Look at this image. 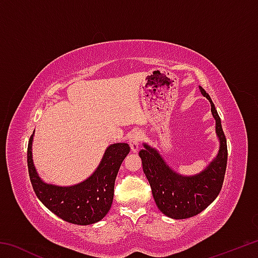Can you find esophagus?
I'll use <instances>...</instances> for the list:
<instances>
[{
    "mask_svg": "<svg viewBox=\"0 0 258 258\" xmlns=\"http://www.w3.org/2000/svg\"><path fill=\"white\" fill-rule=\"evenodd\" d=\"M142 134L140 131H133L132 133L128 135V145L131 147V151L137 152L139 149V143L141 141Z\"/></svg>",
    "mask_w": 258,
    "mask_h": 258,
    "instance_id": "1",
    "label": "esophagus"
}]
</instances>
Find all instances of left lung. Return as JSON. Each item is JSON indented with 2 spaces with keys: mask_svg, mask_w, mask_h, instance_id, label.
I'll list each match as a JSON object with an SVG mask.
<instances>
[{
  "mask_svg": "<svg viewBox=\"0 0 258 258\" xmlns=\"http://www.w3.org/2000/svg\"><path fill=\"white\" fill-rule=\"evenodd\" d=\"M199 89L211 102L213 117L216 121V134L220 140V150L211 164L199 174L185 176L174 172L159 152L147 143H143V149L139 152L157 207L174 220L189 218L202 213L215 200L224 181L228 161L226 139L211 97L202 86Z\"/></svg>",
  "mask_w": 258,
  "mask_h": 258,
  "instance_id": "8db88e82",
  "label": "left lung"
}]
</instances>
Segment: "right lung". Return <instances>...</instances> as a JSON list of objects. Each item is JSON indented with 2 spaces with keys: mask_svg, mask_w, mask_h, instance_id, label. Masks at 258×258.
Segmentation results:
<instances>
[{
  "mask_svg": "<svg viewBox=\"0 0 258 258\" xmlns=\"http://www.w3.org/2000/svg\"><path fill=\"white\" fill-rule=\"evenodd\" d=\"M33 138L34 133L27 149L28 173L33 189L42 204L68 223L89 225L102 220L111 207L117 173L130 152L127 143L109 146L98 168L85 181L71 186H59L45 183L38 176L32 157Z\"/></svg>",
  "mask_w": 258,
  "mask_h": 258,
  "instance_id": "right-lung-1",
  "label": "right lung"
}]
</instances>
